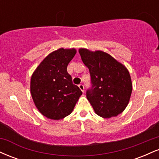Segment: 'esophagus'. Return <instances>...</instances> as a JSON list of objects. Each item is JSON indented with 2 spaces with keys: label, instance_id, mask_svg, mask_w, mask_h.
<instances>
[{
  "label": "esophagus",
  "instance_id": "obj_1",
  "mask_svg": "<svg viewBox=\"0 0 159 159\" xmlns=\"http://www.w3.org/2000/svg\"><path fill=\"white\" fill-rule=\"evenodd\" d=\"M78 87H79L80 90H81L82 92H83V93L84 92V86L83 84H81L78 85Z\"/></svg>",
  "mask_w": 159,
  "mask_h": 159
}]
</instances>
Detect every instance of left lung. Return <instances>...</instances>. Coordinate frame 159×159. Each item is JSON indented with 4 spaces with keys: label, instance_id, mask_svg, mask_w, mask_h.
<instances>
[{
    "label": "left lung",
    "instance_id": "left-lung-1",
    "mask_svg": "<svg viewBox=\"0 0 159 159\" xmlns=\"http://www.w3.org/2000/svg\"><path fill=\"white\" fill-rule=\"evenodd\" d=\"M83 63L90 71L92 88L87 98L96 114L111 118L127 107L132 91L130 74L123 63L102 51L78 50Z\"/></svg>",
    "mask_w": 159,
    "mask_h": 159
}]
</instances>
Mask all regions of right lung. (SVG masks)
I'll use <instances>...</instances> for the list:
<instances>
[{"label": "right lung", "mask_w": 159, "mask_h": 159, "mask_svg": "<svg viewBox=\"0 0 159 159\" xmlns=\"http://www.w3.org/2000/svg\"><path fill=\"white\" fill-rule=\"evenodd\" d=\"M75 48H59L45 57L33 72L30 93L35 106L45 117L58 120L69 115L82 95L72 84L67 66Z\"/></svg>", "instance_id": "add662e5"}]
</instances>
